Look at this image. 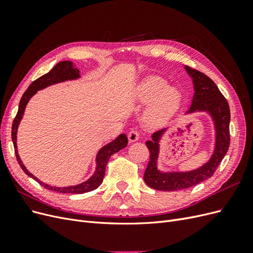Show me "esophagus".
<instances>
[{
    "label": "esophagus",
    "instance_id": "esophagus-1",
    "mask_svg": "<svg viewBox=\"0 0 253 253\" xmlns=\"http://www.w3.org/2000/svg\"><path fill=\"white\" fill-rule=\"evenodd\" d=\"M139 137H140V132L136 128H133L132 131H129V133L127 134V138H128L129 142L137 141L139 139Z\"/></svg>",
    "mask_w": 253,
    "mask_h": 253
}]
</instances>
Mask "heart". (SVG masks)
I'll list each match as a JSON object with an SVG mask.
<instances>
[{"mask_svg": "<svg viewBox=\"0 0 253 253\" xmlns=\"http://www.w3.org/2000/svg\"><path fill=\"white\" fill-rule=\"evenodd\" d=\"M137 96L142 102H151L145 112V121L150 126H159L169 119L177 110L180 102V91L158 77H151L143 81Z\"/></svg>", "mask_w": 253, "mask_h": 253, "instance_id": "1", "label": "heart"}]
</instances>
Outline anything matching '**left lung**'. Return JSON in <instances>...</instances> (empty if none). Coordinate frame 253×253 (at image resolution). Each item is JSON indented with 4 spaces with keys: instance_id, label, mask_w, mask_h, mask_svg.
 Segmentation results:
<instances>
[{
    "instance_id": "1",
    "label": "left lung",
    "mask_w": 253,
    "mask_h": 253,
    "mask_svg": "<svg viewBox=\"0 0 253 253\" xmlns=\"http://www.w3.org/2000/svg\"><path fill=\"white\" fill-rule=\"evenodd\" d=\"M185 68L190 77L193 79L195 91L192 103L187 113H193L195 111H206L210 113L215 125V150L209 162L196 170L190 172L163 173L157 170L156 162L159 153V138L166 128L153 133L152 140L145 142L150 151V162L145 169L143 179L149 187L156 190L176 191L187 189L210 178L215 173V170L225 157L229 144H230V132H229L230 109H229L226 98L208 76L187 65Z\"/></svg>"
}]
</instances>
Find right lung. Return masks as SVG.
<instances>
[{
  "label": "right lung",
  "instance_id": "right-lung-1",
  "mask_svg": "<svg viewBox=\"0 0 253 253\" xmlns=\"http://www.w3.org/2000/svg\"><path fill=\"white\" fill-rule=\"evenodd\" d=\"M79 77H80L79 70L78 68L74 67L71 61H61V62H59L56 66H53L47 74H45V75L41 76L40 78L35 80L28 86V88L25 90V93L23 94V96L21 98L20 104H19V110H18L16 117H14V119H13L12 127H11V138H12L13 147H14V153H16L17 160H18L20 167L22 168V170L25 172V174L30 176L33 179H36V181L39 182L40 185L43 186L44 188H46L51 191H55V192H59V193L82 194V193L89 192V191H93V190L97 189L103 181L105 167H106V164H108V162H109L110 157L113 154H115V153H117L120 150L125 149L127 144L126 135L121 134L114 141L104 145L103 148L99 150L97 157H96L97 167H96V171H95L94 175L91 176V177L89 179H87L86 181H84L77 186H71V187H64V188L51 187V186L46 185V183H44L41 180L38 179L36 176H34L32 173H29V171L26 169L25 166L23 165L22 160L18 154V149H17V131H18L19 124L23 117V114H24L26 104L29 101V99L32 98L38 90L47 87V86L51 85V84H56V83L63 82L66 80L77 79Z\"/></svg>",
  "mask_w": 253,
  "mask_h": 253
}]
</instances>
